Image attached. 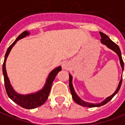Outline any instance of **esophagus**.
<instances>
[{
  "label": "esophagus",
  "instance_id": "obj_1",
  "mask_svg": "<svg viewBox=\"0 0 125 125\" xmlns=\"http://www.w3.org/2000/svg\"><path fill=\"white\" fill-rule=\"evenodd\" d=\"M70 68V63L68 62H64L62 63V68L64 70H67Z\"/></svg>",
  "mask_w": 125,
  "mask_h": 125
}]
</instances>
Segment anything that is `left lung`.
<instances>
[{"instance_id":"obj_1","label":"left lung","mask_w":125,"mask_h":125,"mask_svg":"<svg viewBox=\"0 0 125 125\" xmlns=\"http://www.w3.org/2000/svg\"><path fill=\"white\" fill-rule=\"evenodd\" d=\"M99 34L101 35V37H102V39H101V42L102 43H103L104 44H105L108 48H110V49L113 50L114 52H116V54H117L118 57H119V60H120V65L122 67V69H123V72L124 70V62L123 60V58H122V55H121V52H120V48L118 46L117 44L116 43H114V42L110 40V38L108 37V36L105 34L104 33H103L102 32H99ZM69 76H70V80H69V86H70V92H71L72 96V98L74 99L76 104H79V105H82V106H84V107H89V108H94V107H99L101 105H105V104H107L109 101H110L113 97L116 94V93L118 92V91L120 89V86H121V84H122V81H123V78H121V80L119 82V84H118V86L117 89L116 90V91L114 92L112 95H110V97H107L105 100H104L103 102L99 103V104H91V103H89V102H86L82 100V99L78 97V96L76 95V93H75L74 89V87H73V85H72V77L70 74H69Z\"/></svg>"}]
</instances>
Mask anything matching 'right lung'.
Returning <instances> with one entry per match:
<instances>
[{
	"label": "right lung",
	"mask_w": 125,
	"mask_h": 125,
	"mask_svg": "<svg viewBox=\"0 0 125 125\" xmlns=\"http://www.w3.org/2000/svg\"><path fill=\"white\" fill-rule=\"evenodd\" d=\"M29 34L30 33L28 31H24L23 32H22L17 37V39L9 46V47L8 48L6 54H5V60H4L3 64H2V72H3V75H4L5 89H6L8 96L10 97V99H12L15 103H16L17 104L20 105L22 108H26V109H34V108L42 105L47 101L49 93H50L53 82L56 75L58 74V72L62 70V67L59 66L51 72L47 79L45 85L41 91H39L38 92L35 93L28 94V95H21V94H19L17 92H15L11 85L7 74L6 68H5V63H6L7 58L11 51V49L16 43V42L21 38L26 37V36L29 35Z\"/></svg>",
	"instance_id": "right-lung-1"
}]
</instances>
